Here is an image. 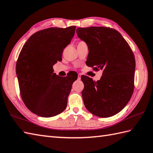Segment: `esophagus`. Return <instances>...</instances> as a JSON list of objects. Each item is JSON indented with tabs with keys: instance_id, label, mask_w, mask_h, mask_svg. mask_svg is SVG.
<instances>
[{
	"instance_id": "esophagus-1",
	"label": "esophagus",
	"mask_w": 153,
	"mask_h": 153,
	"mask_svg": "<svg viewBox=\"0 0 153 153\" xmlns=\"http://www.w3.org/2000/svg\"><path fill=\"white\" fill-rule=\"evenodd\" d=\"M81 74H78L77 79H81Z\"/></svg>"
}]
</instances>
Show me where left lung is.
I'll return each mask as SVG.
<instances>
[{
	"instance_id": "8db88e82",
	"label": "left lung",
	"mask_w": 153,
	"mask_h": 153,
	"mask_svg": "<svg viewBox=\"0 0 153 153\" xmlns=\"http://www.w3.org/2000/svg\"><path fill=\"white\" fill-rule=\"evenodd\" d=\"M78 38L88 45L86 64L103 70L97 82L81 76L85 108L99 117L117 114L130 101L134 92L136 68L134 55L118 31L108 27L77 28Z\"/></svg>"
}]
</instances>
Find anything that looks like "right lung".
<instances>
[{
	"mask_svg": "<svg viewBox=\"0 0 153 153\" xmlns=\"http://www.w3.org/2000/svg\"><path fill=\"white\" fill-rule=\"evenodd\" d=\"M75 26L51 27L38 31L28 39L16 64L21 98L34 114L51 117L67 106L72 85L77 77H59L53 66L62 60L64 49L75 34Z\"/></svg>",
	"mask_w": 153,
	"mask_h": 153,
	"instance_id": "right-lung-1",
	"label": "right lung"
}]
</instances>
